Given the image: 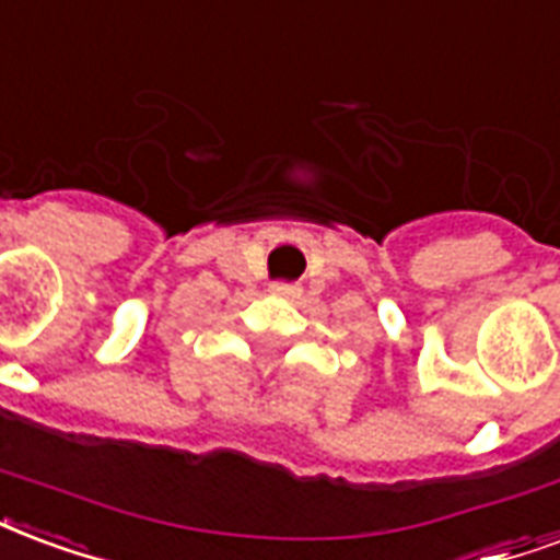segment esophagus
I'll use <instances>...</instances> for the list:
<instances>
[{
  "mask_svg": "<svg viewBox=\"0 0 560 560\" xmlns=\"http://www.w3.org/2000/svg\"><path fill=\"white\" fill-rule=\"evenodd\" d=\"M269 291L276 293V296H296V293H300V288H296V284H288V281H276Z\"/></svg>",
  "mask_w": 560,
  "mask_h": 560,
  "instance_id": "34e87169",
  "label": "esophagus"
}]
</instances>
